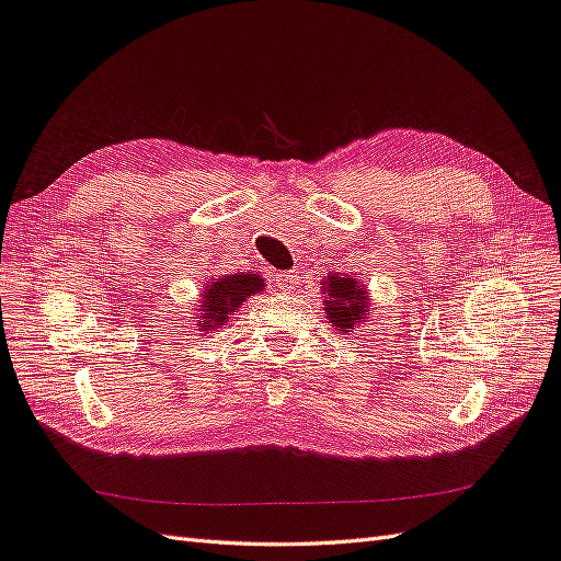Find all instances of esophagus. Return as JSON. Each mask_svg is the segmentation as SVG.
Wrapping results in <instances>:
<instances>
[{
  "label": "esophagus",
  "instance_id": "1",
  "mask_svg": "<svg viewBox=\"0 0 561 561\" xmlns=\"http://www.w3.org/2000/svg\"><path fill=\"white\" fill-rule=\"evenodd\" d=\"M297 283H299L297 273H280V276L276 278V288L280 293H293L297 288Z\"/></svg>",
  "mask_w": 561,
  "mask_h": 561
}]
</instances>
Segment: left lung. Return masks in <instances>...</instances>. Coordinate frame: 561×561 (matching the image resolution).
<instances>
[{
	"mask_svg": "<svg viewBox=\"0 0 561 561\" xmlns=\"http://www.w3.org/2000/svg\"><path fill=\"white\" fill-rule=\"evenodd\" d=\"M323 290V309L328 323H333L337 331L352 333V328H357L362 321L368 319L371 311V302H368L366 285L357 276H328L321 283Z\"/></svg>",
	"mask_w": 561,
	"mask_h": 561,
	"instance_id": "8db88e82",
	"label": "left lung"
}]
</instances>
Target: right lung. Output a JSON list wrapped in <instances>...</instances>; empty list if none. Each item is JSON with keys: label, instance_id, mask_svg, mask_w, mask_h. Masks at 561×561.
Wrapping results in <instances>:
<instances>
[{"label": "right lung", "instance_id": "1", "mask_svg": "<svg viewBox=\"0 0 561 561\" xmlns=\"http://www.w3.org/2000/svg\"><path fill=\"white\" fill-rule=\"evenodd\" d=\"M266 290L264 278L256 273H236V276H221L207 283V290H202L199 302V325L202 331H211V328H221L230 319V313L238 311L244 299Z\"/></svg>", "mask_w": 561, "mask_h": 561}]
</instances>
